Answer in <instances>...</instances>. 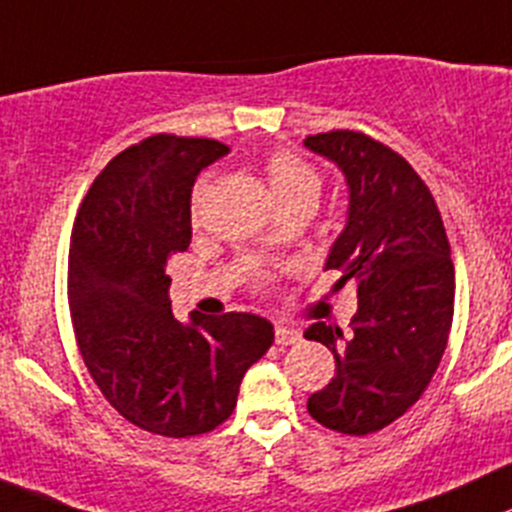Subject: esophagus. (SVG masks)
Masks as SVG:
<instances>
[{"label":"esophagus","instance_id":"obj_1","mask_svg":"<svg viewBox=\"0 0 512 512\" xmlns=\"http://www.w3.org/2000/svg\"><path fill=\"white\" fill-rule=\"evenodd\" d=\"M298 341H300V333L293 331V328H285V326L275 328V343H278V346H293V343Z\"/></svg>","mask_w":512,"mask_h":512}]
</instances>
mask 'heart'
I'll return each mask as SVG.
<instances>
[{
    "mask_svg": "<svg viewBox=\"0 0 512 512\" xmlns=\"http://www.w3.org/2000/svg\"><path fill=\"white\" fill-rule=\"evenodd\" d=\"M265 176L278 207L290 202L315 204L318 189H321V181H318L313 166L305 159H300L298 154H293V151H285V148L267 154ZM199 194H202V186H197V191H194V207L199 202Z\"/></svg>",
    "mask_w": 512,
    "mask_h": 512,
    "instance_id": "1",
    "label": "heart"
}]
</instances>
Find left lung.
I'll return each instance as SVG.
<instances>
[{"mask_svg":"<svg viewBox=\"0 0 512 512\" xmlns=\"http://www.w3.org/2000/svg\"><path fill=\"white\" fill-rule=\"evenodd\" d=\"M305 146L346 176L348 219L326 270L358 293L351 331L323 321L305 331L336 358V376L310 394L308 412L361 437L389 427L432 381L455 315V265L432 191L404 156L361 131L315 133Z\"/></svg>","mask_w":512,"mask_h":512,"instance_id":"left-lung-1","label":"left lung"}]
</instances>
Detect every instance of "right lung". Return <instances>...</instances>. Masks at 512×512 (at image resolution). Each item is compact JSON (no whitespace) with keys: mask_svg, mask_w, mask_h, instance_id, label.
<instances>
[{"mask_svg":"<svg viewBox=\"0 0 512 512\" xmlns=\"http://www.w3.org/2000/svg\"><path fill=\"white\" fill-rule=\"evenodd\" d=\"M229 148L156 133L108 161L78 209L68 300L75 341L113 409L161 437L212 432L237 407L245 371L272 346L252 313H171V255L191 242V186Z\"/></svg>","mask_w":512,"mask_h":512,"instance_id":"add662e5","label":"right lung"}]
</instances>
